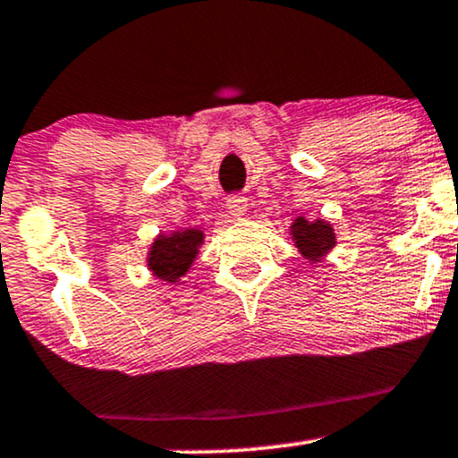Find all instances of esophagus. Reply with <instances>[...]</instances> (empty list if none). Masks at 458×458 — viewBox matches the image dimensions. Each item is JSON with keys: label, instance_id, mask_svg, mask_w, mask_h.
<instances>
[{"label": "esophagus", "instance_id": "obj_1", "mask_svg": "<svg viewBox=\"0 0 458 458\" xmlns=\"http://www.w3.org/2000/svg\"><path fill=\"white\" fill-rule=\"evenodd\" d=\"M227 209L233 216H242L244 211H247V199H244V196H240V194L229 196V199H227Z\"/></svg>", "mask_w": 458, "mask_h": 458}]
</instances>
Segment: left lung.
I'll list each match as a JSON object with an SVG mask.
<instances>
[{"label":"left lung","mask_w":458,"mask_h":458,"mask_svg":"<svg viewBox=\"0 0 458 458\" xmlns=\"http://www.w3.org/2000/svg\"><path fill=\"white\" fill-rule=\"evenodd\" d=\"M290 229H293L294 244L308 259H318L336 244L334 242L336 240L334 238V229L323 223V220L308 223L306 218H297Z\"/></svg>","instance_id":"obj_1"}]
</instances>
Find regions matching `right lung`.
<instances>
[{
	"label": "right lung",
	"mask_w": 458,
	"mask_h": 458,
	"mask_svg": "<svg viewBox=\"0 0 458 458\" xmlns=\"http://www.w3.org/2000/svg\"><path fill=\"white\" fill-rule=\"evenodd\" d=\"M203 233L199 229H185L172 235H159L152 244L148 255V267L164 282H176L188 273L199 253Z\"/></svg>",
	"instance_id": "add662e5"
}]
</instances>
